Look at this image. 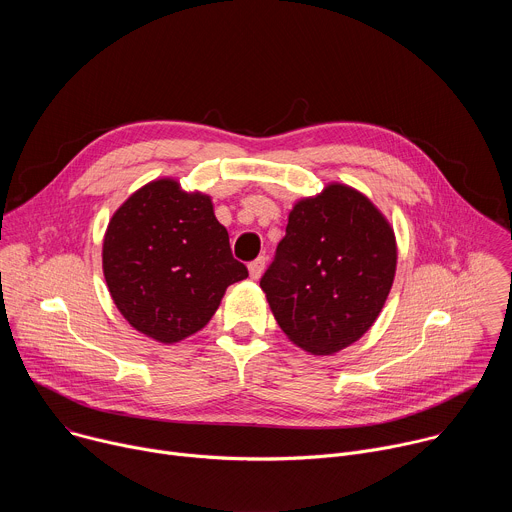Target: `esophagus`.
Returning a JSON list of instances; mask_svg holds the SVG:
<instances>
[{"instance_id": "esophagus-1", "label": "esophagus", "mask_w": 512, "mask_h": 512, "mask_svg": "<svg viewBox=\"0 0 512 512\" xmlns=\"http://www.w3.org/2000/svg\"><path fill=\"white\" fill-rule=\"evenodd\" d=\"M265 263H267V259L261 255V257H257V259H253L251 263H249V273H251V279H259L261 277V273H263V269H265Z\"/></svg>"}]
</instances>
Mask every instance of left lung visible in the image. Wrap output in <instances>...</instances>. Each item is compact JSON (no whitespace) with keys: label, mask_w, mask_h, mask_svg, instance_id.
<instances>
[{"label":"left lung","mask_w":512,"mask_h":512,"mask_svg":"<svg viewBox=\"0 0 512 512\" xmlns=\"http://www.w3.org/2000/svg\"><path fill=\"white\" fill-rule=\"evenodd\" d=\"M397 267L395 235L360 192L330 184L289 212L261 277L287 338L312 354L356 342L381 314Z\"/></svg>","instance_id":"8db88e82"}]
</instances>
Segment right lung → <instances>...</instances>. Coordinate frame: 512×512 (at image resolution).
<instances>
[{"label":"right lung","instance_id":"1","mask_svg":"<svg viewBox=\"0 0 512 512\" xmlns=\"http://www.w3.org/2000/svg\"><path fill=\"white\" fill-rule=\"evenodd\" d=\"M103 273L123 318L158 342H178L214 316L225 289L249 275L206 194L156 180L113 214Z\"/></svg>","mask_w":512,"mask_h":512}]
</instances>
